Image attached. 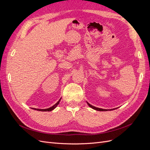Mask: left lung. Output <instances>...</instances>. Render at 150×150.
Here are the masks:
<instances>
[{"label": "left lung", "instance_id": "1", "mask_svg": "<svg viewBox=\"0 0 150 150\" xmlns=\"http://www.w3.org/2000/svg\"><path fill=\"white\" fill-rule=\"evenodd\" d=\"M87 103H88V106H89V107H91V108L94 109V110H96V111H107L114 110H116V109H117V108H114V109H111V110H106V109H101V108H96V107H95V106H92V105H91V104H89V103H88V102H87Z\"/></svg>", "mask_w": 150, "mask_h": 150}]
</instances>
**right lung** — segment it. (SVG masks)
<instances>
[{
    "mask_svg": "<svg viewBox=\"0 0 150 150\" xmlns=\"http://www.w3.org/2000/svg\"><path fill=\"white\" fill-rule=\"evenodd\" d=\"M61 98H60L59 100L55 104H54V105H53L51 108H49L47 109H36V108H33V110H37V111H51L53 110H54V109H55L57 107V106L58 105V104H59V102L61 101Z\"/></svg>",
    "mask_w": 150,
    "mask_h": 150,
    "instance_id": "right-lung-1",
    "label": "right lung"
}]
</instances>
